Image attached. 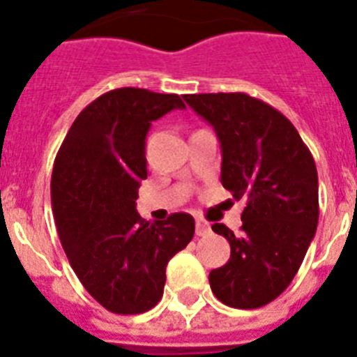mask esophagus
<instances>
[{
  "mask_svg": "<svg viewBox=\"0 0 357 357\" xmlns=\"http://www.w3.org/2000/svg\"><path fill=\"white\" fill-rule=\"evenodd\" d=\"M208 233H211V224L205 222L204 218H196V234L198 236H205Z\"/></svg>",
  "mask_w": 357,
  "mask_h": 357,
  "instance_id": "1",
  "label": "esophagus"
}]
</instances>
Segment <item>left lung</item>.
<instances>
[{"mask_svg": "<svg viewBox=\"0 0 357 357\" xmlns=\"http://www.w3.org/2000/svg\"><path fill=\"white\" fill-rule=\"evenodd\" d=\"M218 135L222 185L244 199L242 227L224 224L231 259L208 273L216 299L242 310L277 299L299 271L319 222L317 169L299 132L279 109L245 93L185 95Z\"/></svg>", "mask_w": 357, "mask_h": 357, "instance_id": "obj_1", "label": "left lung"}]
</instances>
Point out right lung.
Wrapping results in <instances>:
<instances>
[{
	"label": "right lung",
	"instance_id": "1",
	"mask_svg": "<svg viewBox=\"0 0 357 357\" xmlns=\"http://www.w3.org/2000/svg\"><path fill=\"white\" fill-rule=\"evenodd\" d=\"M178 108L179 95L112 89L78 113L54 159L51 204L62 248L88 294L113 314L153 308L167 264L194 236L190 214L150 224L135 208L146 133Z\"/></svg>",
	"mask_w": 357,
	"mask_h": 357
}]
</instances>
